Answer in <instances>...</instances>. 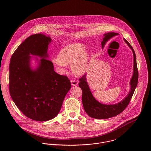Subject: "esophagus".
Here are the masks:
<instances>
[{"mask_svg": "<svg viewBox=\"0 0 151 151\" xmlns=\"http://www.w3.org/2000/svg\"><path fill=\"white\" fill-rule=\"evenodd\" d=\"M71 84L73 86H76L78 84V81H74V80H71Z\"/></svg>", "mask_w": 151, "mask_h": 151, "instance_id": "34e87169", "label": "esophagus"}]
</instances>
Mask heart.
<instances>
[{
	"label": "heart",
	"instance_id": "obj_1",
	"mask_svg": "<svg viewBox=\"0 0 151 151\" xmlns=\"http://www.w3.org/2000/svg\"><path fill=\"white\" fill-rule=\"evenodd\" d=\"M91 53L85 43L76 42L67 45L62 48L58 56L52 59V63L62 73L67 65L71 64L73 73L77 76L84 74L88 68Z\"/></svg>",
	"mask_w": 151,
	"mask_h": 151
}]
</instances>
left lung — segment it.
Listing matches in <instances>:
<instances>
[{
	"label": "left lung",
	"instance_id": "obj_1",
	"mask_svg": "<svg viewBox=\"0 0 151 151\" xmlns=\"http://www.w3.org/2000/svg\"><path fill=\"white\" fill-rule=\"evenodd\" d=\"M118 35L119 34L116 32H108L104 34L103 41L101 42L102 48L104 49L105 45L109 40ZM123 40L131 49L134 58L133 74L129 81L130 89L129 92L122 101L117 104L111 105L103 104L98 101L93 97L86 81V74L79 79V86L81 88L83 91L82 102L84 110L91 117L97 119H105L118 115L122 113L129 105L137 87L138 79V73L135 53L132 47L128 42V41L124 38Z\"/></svg>",
	"mask_w": 151,
	"mask_h": 151
}]
</instances>
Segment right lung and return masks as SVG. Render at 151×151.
<instances>
[{
    "label": "right lung",
    "mask_w": 151,
    "mask_h": 151,
    "mask_svg": "<svg viewBox=\"0 0 151 151\" xmlns=\"http://www.w3.org/2000/svg\"><path fill=\"white\" fill-rule=\"evenodd\" d=\"M51 42L50 36L43 34L31 35L15 50L9 65L10 96L22 113L35 121L55 118L71 88L67 77L56 73L48 60ZM32 58L37 63L34 69L31 66Z\"/></svg>",
    "instance_id": "1"
}]
</instances>
